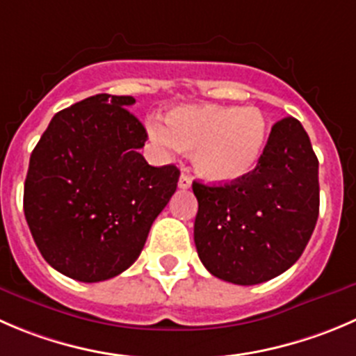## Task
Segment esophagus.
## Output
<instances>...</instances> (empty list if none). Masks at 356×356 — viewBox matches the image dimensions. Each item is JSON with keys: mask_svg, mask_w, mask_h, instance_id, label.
<instances>
[{"mask_svg": "<svg viewBox=\"0 0 356 356\" xmlns=\"http://www.w3.org/2000/svg\"><path fill=\"white\" fill-rule=\"evenodd\" d=\"M179 188L181 189L191 188V177H189L188 174H182L181 177H179Z\"/></svg>", "mask_w": 356, "mask_h": 356, "instance_id": "esophagus-1", "label": "esophagus"}]
</instances>
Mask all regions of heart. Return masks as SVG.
Wrapping results in <instances>:
<instances>
[{
  "mask_svg": "<svg viewBox=\"0 0 356 356\" xmlns=\"http://www.w3.org/2000/svg\"><path fill=\"white\" fill-rule=\"evenodd\" d=\"M149 137L168 153L195 151V170L224 184L247 177L257 167L268 123L257 108L179 106L167 115V125L149 123Z\"/></svg>",
  "mask_w": 356,
  "mask_h": 356,
  "instance_id": "obj_1",
  "label": "heart"
}]
</instances>
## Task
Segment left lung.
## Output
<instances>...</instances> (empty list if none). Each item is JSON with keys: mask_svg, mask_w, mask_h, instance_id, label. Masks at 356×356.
I'll use <instances>...</instances> for the list:
<instances>
[{"mask_svg": "<svg viewBox=\"0 0 356 356\" xmlns=\"http://www.w3.org/2000/svg\"><path fill=\"white\" fill-rule=\"evenodd\" d=\"M198 200L195 245L213 277L257 285L287 271L318 219V158L301 122L271 129L257 167L222 186L193 182Z\"/></svg>", "mask_w": 356, "mask_h": 356, "instance_id": "left-lung-1", "label": "left lung"}]
</instances>
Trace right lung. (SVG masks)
Returning <instances> with one entry per match:
<instances>
[{"instance_id": "right-lung-1", "label": "right lung", "mask_w": 356, "mask_h": 356, "mask_svg": "<svg viewBox=\"0 0 356 356\" xmlns=\"http://www.w3.org/2000/svg\"><path fill=\"white\" fill-rule=\"evenodd\" d=\"M130 95L97 94L51 118L29 160L24 213L44 261L94 284L139 257L151 224L177 189L175 165L151 167Z\"/></svg>"}]
</instances>
